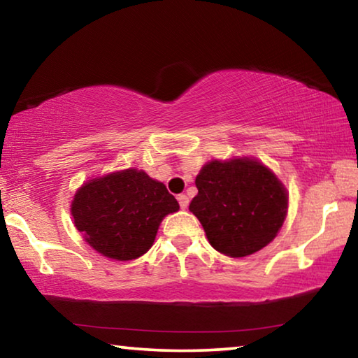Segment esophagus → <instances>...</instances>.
Segmentation results:
<instances>
[{
  "instance_id": "34e87169",
  "label": "esophagus",
  "mask_w": 358,
  "mask_h": 358,
  "mask_svg": "<svg viewBox=\"0 0 358 358\" xmlns=\"http://www.w3.org/2000/svg\"><path fill=\"white\" fill-rule=\"evenodd\" d=\"M177 199H178V203H180L181 210H186L187 205H189V197H187L186 194H180Z\"/></svg>"
}]
</instances>
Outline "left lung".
I'll return each instance as SVG.
<instances>
[{"label": "left lung", "mask_w": 358, "mask_h": 358, "mask_svg": "<svg viewBox=\"0 0 358 358\" xmlns=\"http://www.w3.org/2000/svg\"><path fill=\"white\" fill-rule=\"evenodd\" d=\"M189 210L210 245L230 257H245L276 237L287 215V191L276 175L252 157L211 161L196 177Z\"/></svg>", "instance_id": "obj_1"}]
</instances>
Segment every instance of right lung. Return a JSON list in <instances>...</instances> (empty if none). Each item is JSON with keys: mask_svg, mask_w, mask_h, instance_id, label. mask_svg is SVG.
<instances>
[{"mask_svg": "<svg viewBox=\"0 0 358 358\" xmlns=\"http://www.w3.org/2000/svg\"><path fill=\"white\" fill-rule=\"evenodd\" d=\"M178 208L164 183L126 169L83 183L71 213L93 250L108 259L132 260L153 246L161 221Z\"/></svg>", "mask_w": 358, "mask_h": 358, "instance_id": "right-lung-1", "label": "right lung"}]
</instances>
